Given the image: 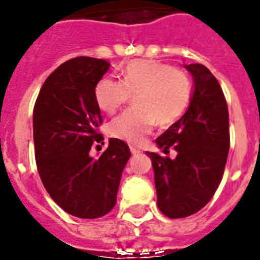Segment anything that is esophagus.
Instances as JSON below:
<instances>
[{"label": "esophagus", "instance_id": "34e87169", "mask_svg": "<svg viewBox=\"0 0 260 260\" xmlns=\"http://www.w3.org/2000/svg\"><path fill=\"white\" fill-rule=\"evenodd\" d=\"M131 152H132V155H138V154H140V150L136 147H134V146H131Z\"/></svg>", "mask_w": 260, "mask_h": 260}]
</instances>
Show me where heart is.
<instances>
[{
	"mask_svg": "<svg viewBox=\"0 0 260 260\" xmlns=\"http://www.w3.org/2000/svg\"><path fill=\"white\" fill-rule=\"evenodd\" d=\"M122 80L101 79L95 101L104 112L114 113L135 95V106L109 124V135L139 144L151 134L155 122L169 126L183 116L192 95L191 77L184 69L152 59H135L122 69Z\"/></svg>",
	"mask_w": 260,
	"mask_h": 260,
	"instance_id": "obj_1",
	"label": "heart"
}]
</instances>
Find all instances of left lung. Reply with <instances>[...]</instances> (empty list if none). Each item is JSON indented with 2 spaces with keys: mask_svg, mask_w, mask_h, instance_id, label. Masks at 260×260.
Instances as JSON below:
<instances>
[{
  "mask_svg": "<svg viewBox=\"0 0 260 260\" xmlns=\"http://www.w3.org/2000/svg\"><path fill=\"white\" fill-rule=\"evenodd\" d=\"M193 77L187 112L169 126L156 146L177 152L174 159L151 158L158 209L169 218H184L203 209L222 180L229 152V113L222 88L202 64L184 65Z\"/></svg>",
  "mask_w": 260,
  "mask_h": 260,
  "instance_id": "left-lung-1",
  "label": "left lung"
}]
</instances>
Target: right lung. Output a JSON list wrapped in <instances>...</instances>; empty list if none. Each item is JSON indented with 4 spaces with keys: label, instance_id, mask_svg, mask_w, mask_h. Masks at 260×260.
Returning a JSON list of instances; mask_svg holds the SVG:
<instances>
[{
    "label": "right lung",
    "instance_id": "obj_1",
    "mask_svg": "<svg viewBox=\"0 0 260 260\" xmlns=\"http://www.w3.org/2000/svg\"><path fill=\"white\" fill-rule=\"evenodd\" d=\"M108 61L76 57L59 65L39 91L34 106V144L38 173L51 199L77 218L104 217L116 206L128 144L109 139L98 158L101 109L95 87L108 72Z\"/></svg>",
    "mask_w": 260,
    "mask_h": 260
}]
</instances>
